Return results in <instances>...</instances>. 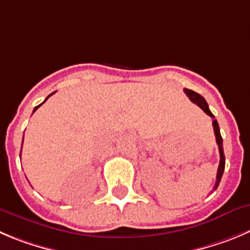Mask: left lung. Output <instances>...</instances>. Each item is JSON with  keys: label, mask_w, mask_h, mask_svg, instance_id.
<instances>
[{"label": "left lung", "mask_w": 250, "mask_h": 250, "mask_svg": "<svg viewBox=\"0 0 250 250\" xmlns=\"http://www.w3.org/2000/svg\"><path fill=\"white\" fill-rule=\"evenodd\" d=\"M184 91H185V93L188 95V97L191 100V101L193 102V104H197L200 108L204 109L205 113H207L209 117L213 118V122H212V125H213V130H214V136H216V142H217V144H218V149H220V165H218V170H217L216 185H214V188H213L214 190H216V188H218V185H220L221 179H222L223 171H225V164H226L225 153H223V141H222V137H221L220 127H218V123H217V121L214 120V116L212 114V112L209 111L208 104H207L206 100H205L204 97L201 96V95H199V93L195 92V91H192V90L185 88Z\"/></svg>", "instance_id": "obj_1"}]
</instances>
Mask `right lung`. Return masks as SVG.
Listing matches in <instances>:
<instances>
[{"label":"right lung","instance_id":"1","mask_svg":"<svg viewBox=\"0 0 250 250\" xmlns=\"http://www.w3.org/2000/svg\"><path fill=\"white\" fill-rule=\"evenodd\" d=\"M53 93H54V92H53ZM53 93H51V95H53ZM51 95H49V96H51ZM49 96H48V97H46V99H45V101H46V100H48V99H49ZM45 101H44V102H45ZM44 102H43V104H44ZM41 104H39V106H41ZM39 106H37V107H36V108H34V111H33V112H36V111H37V108H38V107H39ZM22 146H23V142H22Z\"/></svg>","mask_w":250,"mask_h":250}]
</instances>
